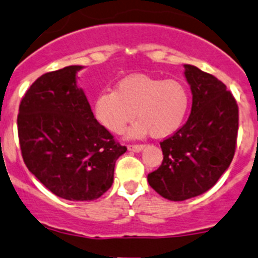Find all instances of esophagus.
Wrapping results in <instances>:
<instances>
[{
    "instance_id": "esophagus-1",
    "label": "esophagus",
    "mask_w": 258,
    "mask_h": 258,
    "mask_svg": "<svg viewBox=\"0 0 258 258\" xmlns=\"http://www.w3.org/2000/svg\"><path fill=\"white\" fill-rule=\"evenodd\" d=\"M128 150L130 151H134V152H140L141 150H144L145 145H141V144H132V145H128Z\"/></svg>"
}]
</instances>
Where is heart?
<instances>
[{
	"label": "heart",
	"mask_w": 258,
	"mask_h": 258,
	"mask_svg": "<svg viewBox=\"0 0 258 258\" xmlns=\"http://www.w3.org/2000/svg\"><path fill=\"white\" fill-rule=\"evenodd\" d=\"M189 109V93L180 82L131 76L118 82L116 91L102 92L94 101L97 121L113 134H122L136 117L132 136L151 134L166 137L182 124Z\"/></svg>",
	"instance_id": "b5f03b06"
}]
</instances>
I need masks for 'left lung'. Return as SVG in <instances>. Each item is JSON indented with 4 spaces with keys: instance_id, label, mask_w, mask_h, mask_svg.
I'll return each instance as SVG.
<instances>
[{
    "instance_id": "obj_1",
    "label": "left lung",
    "mask_w": 258,
    "mask_h": 258,
    "mask_svg": "<svg viewBox=\"0 0 258 258\" xmlns=\"http://www.w3.org/2000/svg\"><path fill=\"white\" fill-rule=\"evenodd\" d=\"M184 68L191 113L184 126L160 142L164 159L147 175L150 186L174 202L201 196L218 181L233 159L238 132V106L227 87L197 67Z\"/></svg>"
}]
</instances>
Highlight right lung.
<instances>
[{"instance_id": "right-lung-1", "label": "right lung", "mask_w": 258, "mask_h": 258, "mask_svg": "<svg viewBox=\"0 0 258 258\" xmlns=\"http://www.w3.org/2000/svg\"><path fill=\"white\" fill-rule=\"evenodd\" d=\"M71 66L42 74L26 91L17 116L27 169L52 194L94 201L113 182L116 160L127 151L93 116Z\"/></svg>"}]
</instances>
